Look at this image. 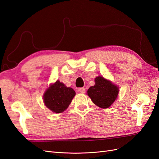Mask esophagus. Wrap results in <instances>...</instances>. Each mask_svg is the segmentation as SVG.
Instances as JSON below:
<instances>
[{
	"instance_id": "esophagus-1",
	"label": "esophagus",
	"mask_w": 159,
	"mask_h": 159,
	"mask_svg": "<svg viewBox=\"0 0 159 159\" xmlns=\"http://www.w3.org/2000/svg\"><path fill=\"white\" fill-rule=\"evenodd\" d=\"M79 91L80 92V93H83V94H84V93H85V89L84 88H80L79 89Z\"/></svg>"
}]
</instances>
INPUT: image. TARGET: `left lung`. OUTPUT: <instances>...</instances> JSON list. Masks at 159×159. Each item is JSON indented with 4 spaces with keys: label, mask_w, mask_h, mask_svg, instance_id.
<instances>
[{
    "label": "left lung",
    "mask_w": 159,
    "mask_h": 159,
    "mask_svg": "<svg viewBox=\"0 0 159 159\" xmlns=\"http://www.w3.org/2000/svg\"><path fill=\"white\" fill-rule=\"evenodd\" d=\"M94 81V86L90 87L87 94L96 106L101 108H108L118 96L119 88L102 76H97Z\"/></svg>",
    "instance_id": "8db88e82"
}]
</instances>
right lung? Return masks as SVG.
<instances>
[{
    "label": "right lung",
    "mask_w": 159,
    "mask_h": 159,
    "mask_svg": "<svg viewBox=\"0 0 159 159\" xmlns=\"http://www.w3.org/2000/svg\"><path fill=\"white\" fill-rule=\"evenodd\" d=\"M76 93L70 87L57 80L51 84L43 96L45 106L56 114L63 112L70 104Z\"/></svg>",
    "instance_id": "obj_1"
}]
</instances>
